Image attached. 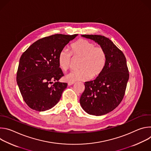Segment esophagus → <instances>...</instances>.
Instances as JSON below:
<instances>
[{
  "instance_id": "34e87169",
  "label": "esophagus",
  "mask_w": 151,
  "mask_h": 151,
  "mask_svg": "<svg viewBox=\"0 0 151 151\" xmlns=\"http://www.w3.org/2000/svg\"><path fill=\"white\" fill-rule=\"evenodd\" d=\"M74 82H68V85H72L73 84H74Z\"/></svg>"
}]
</instances>
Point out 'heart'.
I'll list each match as a JSON object with an SVG mask.
<instances>
[{
  "label": "heart",
  "instance_id": "heart-1",
  "mask_svg": "<svg viewBox=\"0 0 151 151\" xmlns=\"http://www.w3.org/2000/svg\"><path fill=\"white\" fill-rule=\"evenodd\" d=\"M92 42L79 39L71 45L72 53L64 48L58 57L60 68L64 71L68 70L71 64L72 54L75 57H81L78 70L67 73L64 79L68 82L87 81L97 77L103 70L106 63V54L100 47H95Z\"/></svg>",
  "mask_w": 151,
  "mask_h": 151
}]
</instances>
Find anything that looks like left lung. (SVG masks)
<instances>
[{"mask_svg": "<svg viewBox=\"0 0 151 151\" xmlns=\"http://www.w3.org/2000/svg\"><path fill=\"white\" fill-rule=\"evenodd\" d=\"M102 47L106 54V63L102 72L93 81L86 82L80 98L82 109L90 115L108 114L120 104L129 79L127 61L123 52L109 39L104 36L83 35Z\"/></svg>", "mask_w": 151, "mask_h": 151, "instance_id": "left-lung-1", "label": "left lung"}]
</instances>
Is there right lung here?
Instances as JSON below:
<instances>
[{
    "mask_svg": "<svg viewBox=\"0 0 151 151\" xmlns=\"http://www.w3.org/2000/svg\"><path fill=\"white\" fill-rule=\"evenodd\" d=\"M78 35L56 34L39 39L21 56L17 82L21 96L31 109L45 111L59 101L68 83L58 81L64 75L58 57Z\"/></svg>",
    "mask_w": 151,
    "mask_h": 151,
    "instance_id": "obj_1",
    "label": "right lung"
}]
</instances>
